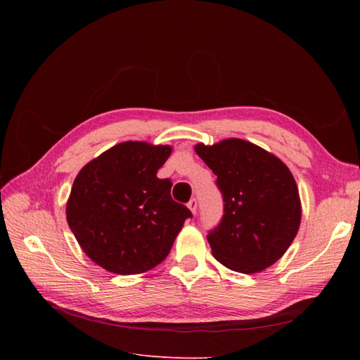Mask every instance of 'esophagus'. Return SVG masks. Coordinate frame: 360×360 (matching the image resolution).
<instances>
[{"mask_svg": "<svg viewBox=\"0 0 360 360\" xmlns=\"http://www.w3.org/2000/svg\"><path fill=\"white\" fill-rule=\"evenodd\" d=\"M188 207H189V210H191L193 214L197 213V207H198V202H197V200L192 198V200L188 202Z\"/></svg>", "mask_w": 360, "mask_h": 360, "instance_id": "obj_1", "label": "esophagus"}]
</instances>
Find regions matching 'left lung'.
Here are the masks:
<instances>
[{"instance_id":"8db88e82","label":"left lung","mask_w":360,"mask_h":360,"mask_svg":"<svg viewBox=\"0 0 360 360\" xmlns=\"http://www.w3.org/2000/svg\"><path fill=\"white\" fill-rule=\"evenodd\" d=\"M224 198L221 224L207 236L213 257L240 274H258L285 254L296 237L302 205L287 165L249 141L230 138L195 146Z\"/></svg>"}]
</instances>
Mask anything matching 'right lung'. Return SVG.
<instances>
[{"label":"right lung","instance_id":"1","mask_svg":"<svg viewBox=\"0 0 360 360\" xmlns=\"http://www.w3.org/2000/svg\"><path fill=\"white\" fill-rule=\"evenodd\" d=\"M171 151L169 146L126 141L76 176L68 224L84 252L105 270L138 275L156 267L192 216L171 198V180L158 177Z\"/></svg>","mask_w":360,"mask_h":360}]
</instances>
